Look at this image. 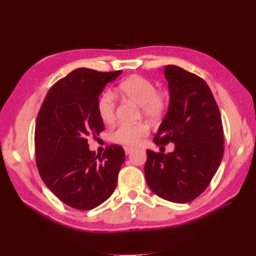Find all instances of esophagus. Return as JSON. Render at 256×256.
I'll return each instance as SVG.
<instances>
[{"instance_id":"obj_1","label":"esophagus","mask_w":256,"mask_h":256,"mask_svg":"<svg viewBox=\"0 0 256 256\" xmlns=\"http://www.w3.org/2000/svg\"><path fill=\"white\" fill-rule=\"evenodd\" d=\"M124 152H125V154L128 155V154L132 153L133 148H128V146H125V148H124Z\"/></svg>"}]
</instances>
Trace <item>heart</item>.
<instances>
[{"label":"heart","instance_id":"b5f03b06","mask_svg":"<svg viewBox=\"0 0 256 256\" xmlns=\"http://www.w3.org/2000/svg\"><path fill=\"white\" fill-rule=\"evenodd\" d=\"M118 92L128 100L140 106L144 116L156 121L165 113L167 96L162 92H156L153 81L142 77L132 76L122 81L118 86ZM96 110L100 118L104 123H111L116 116V102L111 92L102 94L96 103ZM148 133V126L144 123L121 124L111 133L113 142L122 145H136Z\"/></svg>","mask_w":256,"mask_h":256}]
</instances>
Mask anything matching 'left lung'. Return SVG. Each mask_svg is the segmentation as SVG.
<instances>
[{
  "mask_svg": "<svg viewBox=\"0 0 256 256\" xmlns=\"http://www.w3.org/2000/svg\"><path fill=\"white\" fill-rule=\"evenodd\" d=\"M170 104L155 135L172 153L146 150V182L158 197L176 204L196 199L208 187L224 156L221 114L210 88L194 74L168 64Z\"/></svg>",
  "mask_w": 256,
  "mask_h": 256,
  "instance_id": "8db88e82",
  "label": "left lung"
}]
</instances>
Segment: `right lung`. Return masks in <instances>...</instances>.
I'll return each instance as SVG.
<instances>
[{
    "label": "right lung",
    "mask_w": 256,
    "mask_h": 256,
    "mask_svg": "<svg viewBox=\"0 0 256 256\" xmlns=\"http://www.w3.org/2000/svg\"><path fill=\"white\" fill-rule=\"evenodd\" d=\"M121 72L74 70L52 86L37 116L38 172L54 194L74 209L96 208L116 187L124 150L110 145L98 157L90 150L86 136L104 130L96 103L106 86Z\"/></svg>",
    "instance_id": "obj_1"
}]
</instances>
